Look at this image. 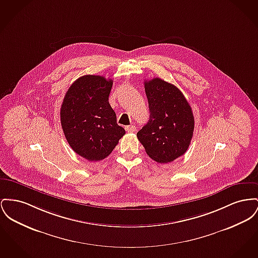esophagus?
Here are the masks:
<instances>
[{"label": "esophagus", "mask_w": 258, "mask_h": 258, "mask_svg": "<svg viewBox=\"0 0 258 258\" xmlns=\"http://www.w3.org/2000/svg\"><path fill=\"white\" fill-rule=\"evenodd\" d=\"M125 131L127 133H135L137 131V127L135 125H127V126H125Z\"/></svg>", "instance_id": "34e87169"}]
</instances>
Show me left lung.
<instances>
[{"instance_id": "obj_1", "label": "left lung", "mask_w": 258, "mask_h": 258, "mask_svg": "<svg viewBox=\"0 0 258 258\" xmlns=\"http://www.w3.org/2000/svg\"><path fill=\"white\" fill-rule=\"evenodd\" d=\"M150 119L137 138L152 160L167 164L187 151L194 132L192 109L174 85L160 78L144 83Z\"/></svg>"}]
</instances>
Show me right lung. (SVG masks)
I'll return each instance as SVG.
<instances>
[{
	"label": "right lung",
	"mask_w": 258,
	"mask_h": 258,
	"mask_svg": "<svg viewBox=\"0 0 258 258\" xmlns=\"http://www.w3.org/2000/svg\"><path fill=\"white\" fill-rule=\"evenodd\" d=\"M113 81L105 77H80L61 105L65 138L74 152L91 162L105 159L125 134L108 101Z\"/></svg>",
	"instance_id": "right-lung-1"
}]
</instances>
